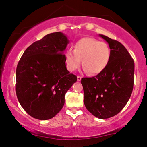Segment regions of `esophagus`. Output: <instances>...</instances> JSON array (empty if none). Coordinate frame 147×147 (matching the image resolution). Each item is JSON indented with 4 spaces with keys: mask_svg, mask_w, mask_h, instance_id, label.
<instances>
[{
    "mask_svg": "<svg viewBox=\"0 0 147 147\" xmlns=\"http://www.w3.org/2000/svg\"><path fill=\"white\" fill-rule=\"evenodd\" d=\"M81 80H82V77L81 76H77V80H78V82H80L81 81Z\"/></svg>",
    "mask_w": 147,
    "mask_h": 147,
    "instance_id": "1",
    "label": "esophagus"
}]
</instances>
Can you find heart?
Returning <instances> with one entry per match:
<instances>
[{
	"instance_id": "heart-1",
	"label": "heart",
	"mask_w": 147,
	"mask_h": 147,
	"mask_svg": "<svg viewBox=\"0 0 147 147\" xmlns=\"http://www.w3.org/2000/svg\"><path fill=\"white\" fill-rule=\"evenodd\" d=\"M110 58L111 51L108 44L92 37L79 40L74 50L68 49L65 53L66 67L69 71H76L82 62L84 70L90 75H97L103 71Z\"/></svg>"
}]
</instances>
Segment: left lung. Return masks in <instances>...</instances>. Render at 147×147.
<instances>
[{"instance_id": "8db88e82", "label": "left lung", "mask_w": 147, "mask_h": 147, "mask_svg": "<svg viewBox=\"0 0 147 147\" xmlns=\"http://www.w3.org/2000/svg\"><path fill=\"white\" fill-rule=\"evenodd\" d=\"M108 43L111 58L96 76L82 78L86 108L94 116L106 119L121 111L130 99L134 85V60L125 47L116 40L99 35Z\"/></svg>"}]
</instances>
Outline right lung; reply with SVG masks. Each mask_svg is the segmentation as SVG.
<instances>
[{"mask_svg": "<svg viewBox=\"0 0 147 147\" xmlns=\"http://www.w3.org/2000/svg\"><path fill=\"white\" fill-rule=\"evenodd\" d=\"M69 43L61 32L48 34L27 47L18 63V100L36 119L54 117L63 108L66 92L77 81L65 65L64 51Z\"/></svg>", "mask_w": 147, "mask_h": 147, "instance_id": "obj_1", "label": "right lung"}]
</instances>
